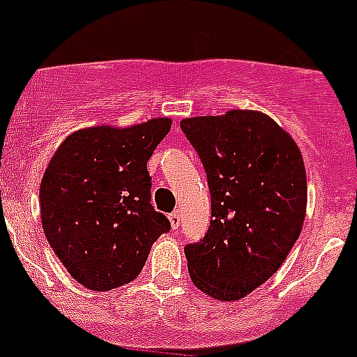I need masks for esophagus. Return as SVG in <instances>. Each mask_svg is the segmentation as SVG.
<instances>
[{"instance_id":"1","label":"esophagus","mask_w":357,"mask_h":357,"mask_svg":"<svg viewBox=\"0 0 357 357\" xmlns=\"http://www.w3.org/2000/svg\"><path fill=\"white\" fill-rule=\"evenodd\" d=\"M169 223H172V229H178L181 227V222H182V218H181V213L178 211H173L172 214H169Z\"/></svg>"}]
</instances>
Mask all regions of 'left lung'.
Listing matches in <instances>:
<instances>
[{
	"label": "left lung",
	"instance_id": "8db88e82",
	"mask_svg": "<svg viewBox=\"0 0 357 357\" xmlns=\"http://www.w3.org/2000/svg\"><path fill=\"white\" fill-rule=\"evenodd\" d=\"M211 191V225L184 248L193 284L239 301L280 268L301 236L307 206L302 153L270 116L232 109L181 121Z\"/></svg>",
	"mask_w": 357,
	"mask_h": 357
}]
</instances>
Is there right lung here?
<instances>
[{
  "mask_svg": "<svg viewBox=\"0 0 357 357\" xmlns=\"http://www.w3.org/2000/svg\"><path fill=\"white\" fill-rule=\"evenodd\" d=\"M169 118L132 127H89L56 148L40 181V220L50 247L85 288L109 291L139 275L169 220L150 204L146 162Z\"/></svg>",
  "mask_w": 357,
  "mask_h": 357,
  "instance_id": "add662e5",
  "label": "right lung"
}]
</instances>
